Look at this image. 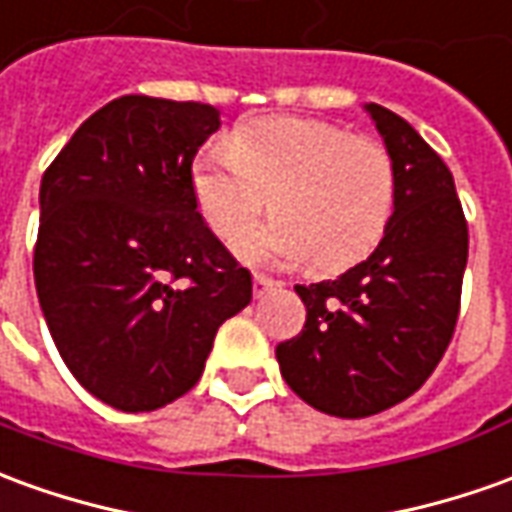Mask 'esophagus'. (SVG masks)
Instances as JSON below:
<instances>
[{
    "label": "esophagus",
    "mask_w": 512,
    "mask_h": 512,
    "mask_svg": "<svg viewBox=\"0 0 512 512\" xmlns=\"http://www.w3.org/2000/svg\"><path fill=\"white\" fill-rule=\"evenodd\" d=\"M280 280H271L266 274H255V296H263V293L274 291V288H280Z\"/></svg>",
    "instance_id": "esophagus-1"
}]
</instances>
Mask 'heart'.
I'll return each mask as SVG.
<instances>
[{"label": "heart", "mask_w": 512, "mask_h": 512, "mask_svg": "<svg viewBox=\"0 0 512 512\" xmlns=\"http://www.w3.org/2000/svg\"><path fill=\"white\" fill-rule=\"evenodd\" d=\"M191 191L207 227L252 263L305 260L341 271L380 244L396 205V166L374 138L338 124L268 116L238 124L230 146L210 144L191 163Z\"/></svg>", "instance_id": "b5f03b06"}]
</instances>
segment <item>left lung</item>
I'll return each mask as SVG.
<instances>
[{
    "label": "left lung",
    "instance_id": "left-lung-1",
    "mask_svg": "<svg viewBox=\"0 0 512 512\" xmlns=\"http://www.w3.org/2000/svg\"><path fill=\"white\" fill-rule=\"evenodd\" d=\"M396 166L380 246L338 280L296 285L302 332L277 346L291 391L338 418H366L427 382L455 335L468 227L452 171L402 116L366 105Z\"/></svg>",
    "mask_w": 512,
    "mask_h": 512
}]
</instances>
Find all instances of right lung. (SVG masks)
I'll return each instance as SVG.
<instances>
[{"instance_id":"add662e5","label":"right lung","mask_w":512,"mask_h":512,"mask_svg":"<svg viewBox=\"0 0 512 512\" xmlns=\"http://www.w3.org/2000/svg\"><path fill=\"white\" fill-rule=\"evenodd\" d=\"M202 102L121 96L96 110L41 180L35 291L63 363L124 413L194 388L252 274L207 230L191 163L219 130Z\"/></svg>"}]
</instances>
